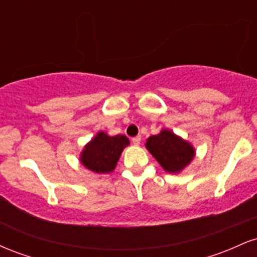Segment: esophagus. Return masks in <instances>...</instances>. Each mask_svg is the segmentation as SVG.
<instances>
[{
    "mask_svg": "<svg viewBox=\"0 0 257 257\" xmlns=\"http://www.w3.org/2000/svg\"><path fill=\"white\" fill-rule=\"evenodd\" d=\"M132 141H133V144H134L135 146L140 145V143H141V137H135V138H133Z\"/></svg>",
    "mask_w": 257,
    "mask_h": 257,
    "instance_id": "1",
    "label": "esophagus"
}]
</instances>
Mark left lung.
<instances>
[{"mask_svg":"<svg viewBox=\"0 0 257 257\" xmlns=\"http://www.w3.org/2000/svg\"><path fill=\"white\" fill-rule=\"evenodd\" d=\"M145 146L159 166L169 174L181 173L196 156L192 144L170 129H162L157 135L150 137Z\"/></svg>","mask_w":257,"mask_h":257,"instance_id":"obj_1","label":"left lung"}]
</instances>
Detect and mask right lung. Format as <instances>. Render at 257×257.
I'll return each instance as SVG.
<instances>
[{
    "instance_id": "right-lung-1",
    "label": "right lung",
    "mask_w": 257,
    "mask_h": 257,
    "mask_svg": "<svg viewBox=\"0 0 257 257\" xmlns=\"http://www.w3.org/2000/svg\"><path fill=\"white\" fill-rule=\"evenodd\" d=\"M131 144L125 135L111 137L107 133L99 132L87 143L79 155V162L90 172L110 174L116 169L123 150Z\"/></svg>"
}]
</instances>
